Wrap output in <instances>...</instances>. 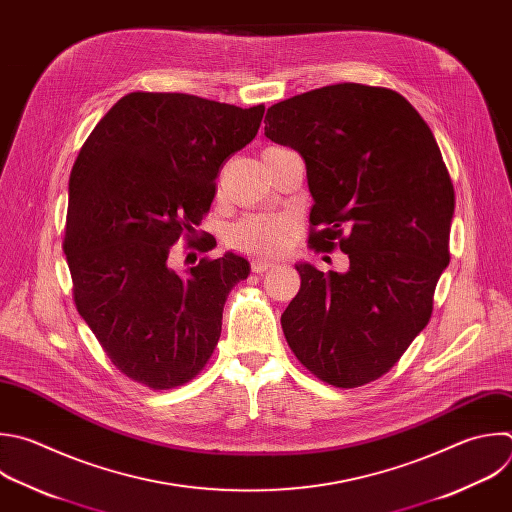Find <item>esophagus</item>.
Wrapping results in <instances>:
<instances>
[{"instance_id":"obj_1","label":"esophagus","mask_w":512,"mask_h":512,"mask_svg":"<svg viewBox=\"0 0 512 512\" xmlns=\"http://www.w3.org/2000/svg\"><path fill=\"white\" fill-rule=\"evenodd\" d=\"M275 265L271 261H265V259H253L251 261V269L253 273H267L269 269H273Z\"/></svg>"}]
</instances>
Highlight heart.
Instances as JSON below:
<instances>
[{
	"label": "heart",
	"mask_w": 512,
	"mask_h": 512,
	"mask_svg": "<svg viewBox=\"0 0 512 512\" xmlns=\"http://www.w3.org/2000/svg\"><path fill=\"white\" fill-rule=\"evenodd\" d=\"M291 221L275 215H249L227 233L229 247L257 257L279 255L291 233Z\"/></svg>",
	"instance_id": "b5f03b06"
}]
</instances>
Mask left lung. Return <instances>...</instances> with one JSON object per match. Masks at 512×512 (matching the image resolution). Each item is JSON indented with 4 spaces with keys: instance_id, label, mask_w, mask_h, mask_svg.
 I'll list each match as a JSON object with an SVG mask.
<instances>
[{
    "instance_id": "obj_1",
    "label": "left lung",
    "mask_w": 512,
    "mask_h": 512,
    "mask_svg": "<svg viewBox=\"0 0 512 512\" xmlns=\"http://www.w3.org/2000/svg\"><path fill=\"white\" fill-rule=\"evenodd\" d=\"M265 136L305 160L309 247L350 257L346 273L295 265L287 344L329 386L374 382L428 325L450 263L454 187L436 138L402 94L354 82L273 104Z\"/></svg>"
}]
</instances>
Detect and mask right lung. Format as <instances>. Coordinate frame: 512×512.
Returning a JSON list of instances; mask_svg holds the SVG:
<instances>
[{
	"label": "right lung",
	"instance_id": "add662e5",
	"mask_svg": "<svg viewBox=\"0 0 512 512\" xmlns=\"http://www.w3.org/2000/svg\"><path fill=\"white\" fill-rule=\"evenodd\" d=\"M263 112V104L130 92L80 148L62 243L74 303L110 362L140 386H183L217 348L227 295L247 279L249 261L203 257L183 277L168 255L195 235L219 168L255 138ZM193 245L205 253L217 241Z\"/></svg>",
	"mask_w": 512,
	"mask_h": 512
}]
</instances>
